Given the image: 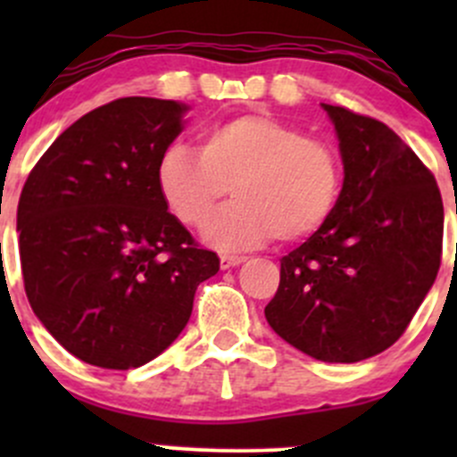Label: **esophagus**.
I'll use <instances>...</instances> for the list:
<instances>
[{
	"mask_svg": "<svg viewBox=\"0 0 457 457\" xmlns=\"http://www.w3.org/2000/svg\"><path fill=\"white\" fill-rule=\"evenodd\" d=\"M247 256H237V254H220V270H229V267H237L241 262H245Z\"/></svg>",
	"mask_w": 457,
	"mask_h": 457,
	"instance_id": "1",
	"label": "esophagus"
}]
</instances>
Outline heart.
Wrapping results in <instances>:
<instances>
[{"mask_svg": "<svg viewBox=\"0 0 457 457\" xmlns=\"http://www.w3.org/2000/svg\"><path fill=\"white\" fill-rule=\"evenodd\" d=\"M165 205L186 225H199L232 187L237 201L203 225L220 247L296 243L331 219L343 168L329 143L267 114H247L207 128L199 150L172 143L156 170Z\"/></svg>", "mask_w": 457, "mask_h": 457, "instance_id": "heart-1", "label": "heart"}]
</instances>
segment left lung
<instances>
[{
	"label": "left lung",
	"instance_id": "8db88e82",
	"mask_svg": "<svg viewBox=\"0 0 457 457\" xmlns=\"http://www.w3.org/2000/svg\"><path fill=\"white\" fill-rule=\"evenodd\" d=\"M343 190L331 219L280 258L271 329L322 362H358L404 334L436 280L445 207L433 174L391 128L322 104Z\"/></svg>",
	"mask_w": 457,
	"mask_h": 457
}]
</instances>
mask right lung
<instances>
[{
  "label": "right lung",
  "instance_id": "1",
  "mask_svg": "<svg viewBox=\"0 0 457 457\" xmlns=\"http://www.w3.org/2000/svg\"><path fill=\"white\" fill-rule=\"evenodd\" d=\"M186 104L126 96L77 119L26 179L17 205L29 303L87 365L132 370L187 325L196 287L219 271L170 214L156 170Z\"/></svg>",
  "mask_w": 457,
  "mask_h": 457
}]
</instances>
